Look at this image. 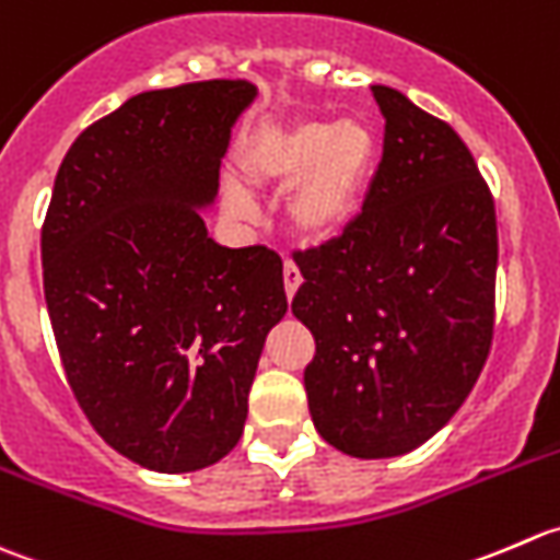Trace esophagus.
Segmentation results:
<instances>
[{"label":"esophagus","instance_id":"34e87169","mask_svg":"<svg viewBox=\"0 0 560 560\" xmlns=\"http://www.w3.org/2000/svg\"><path fill=\"white\" fill-rule=\"evenodd\" d=\"M282 282H285V296L293 299L296 288L302 285V272H299V267L291 258H285V267H282Z\"/></svg>","mask_w":560,"mask_h":560}]
</instances>
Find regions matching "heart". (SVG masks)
<instances>
[{
	"label": "heart",
	"mask_w": 560,
	"mask_h": 560,
	"mask_svg": "<svg viewBox=\"0 0 560 560\" xmlns=\"http://www.w3.org/2000/svg\"><path fill=\"white\" fill-rule=\"evenodd\" d=\"M375 168V136L359 119L313 116L264 132L247 158L256 182L291 187L288 214L304 240H331L340 234L368 192ZM229 209L253 214L240 187L229 190Z\"/></svg>",
	"instance_id": "heart-1"
}]
</instances>
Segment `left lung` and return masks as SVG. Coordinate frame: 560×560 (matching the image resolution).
Instances as JSON below:
<instances>
[{
    "instance_id": "left-lung-1",
    "label": "left lung",
    "mask_w": 560,
    "mask_h": 560,
    "mask_svg": "<svg viewBox=\"0 0 560 560\" xmlns=\"http://www.w3.org/2000/svg\"><path fill=\"white\" fill-rule=\"evenodd\" d=\"M384 158L362 212L304 250L291 310L315 337L304 368L326 444L362 460L433 439L474 389L495 324V201L463 138L373 86Z\"/></svg>"
}]
</instances>
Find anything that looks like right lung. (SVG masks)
<instances>
[{
  "instance_id": "right-lung-1",
  "label": "right lung",
  "mask_w": 560,
  "mask_h": 560,
  "mask_svg": "<svg viewBox=\"0 0 560 560\" xmlns=\"http://www.w3.org/2000/svg\"><path fill=\"white\" fill-rule=\"evenodd\" d=\"M247 81L136 94L86 127L43 220V288L81 411L132 463L207 468L242 439L269 329L285 315L282 261L231 250L196 207L218 192Z\"/></svg>"
}]
</instances>
